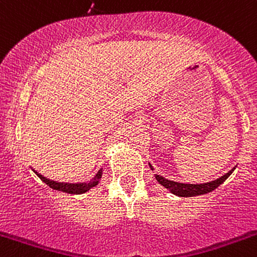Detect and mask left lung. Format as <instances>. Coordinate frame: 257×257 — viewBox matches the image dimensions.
<instances>
[{"instance_id": "obj_1", "label": "left lung", "mask_w": 257, "mask_h": 257, "mask_svg": "<svg viewBox=\"0 0 257 257\" xmlns=\"http://www.w3.org/2000/svg\"><path fill=\"white\" fill-rule=\"evenodd\" d=\"M150 165V168L154 171V167ZM235 170V167L233 170H230L228 173H225L224 176L219 177L212 182L208 183H202V184H185V183H179V182H173V180H168L165 177L159 176V174H155V178H156L157 182L160 183L162 187L168 189V191L172 194H174L176 196L180 197H191V196H197V195H204V194L211 193V191L215 190L216 188H218L222 183L224 182L230 174L233 173V171Z\"/></svg>"}]
</instances>
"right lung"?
Wrapping results in <instances>:
<instances>
[{
	"label": "right lung",
	"mask_w": 257,
	"mask_h": 257,
	"mask_svg": "<svg viewBox=\"0 0 257 257\" xmlns=\"http://www.w3.org/2000/svg\"><path fill=\"white\" fill-rule=\"evenodd\" d=\"M34 173L40 178L45 184L49 185L50 188H52L53 190H58V191H63V193H68V194H84L86 191H89L91 188H95L96 185L100 183V179L102 178V168L97 172L96 176L94 177L89 183H79V184H72V183H58L55 182V180L47 179L46 177L41 176L39 172H36L35 170H33Z\"/></svg>",
	"instance_id": "add662e5"
}]
</instances>
